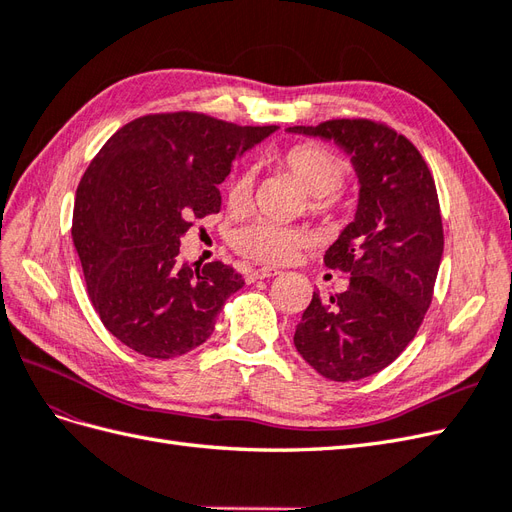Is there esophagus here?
<instances>
[{
    "label": "esophagus",
    "mask_w": 512,
    "mask_h": 512,
    "mask_svg": "<svg viewBox=\"0 0 512 512\" xmlns=\"http://www.w3.org/2000/svg\"><path fill=\"white\" fill-rule=\"evenodd\" d=\"M282 271H277L273 267H262V269H256L250 273V282H256V280H269V277H275L280 275Z\"/></svg>",
    "instance_id": "34e87169"
}]
</instances>
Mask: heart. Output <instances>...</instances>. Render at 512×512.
Instances as JSON below:
<instances>
[{
    "mask_svg": "<svg viewBox=\"0 0 512 512\" xmlns=\"http://www.w3.org/2000/svg\"><path fill=\"white\" fill-rule=\"evenodd\" d=\"M277 168H282L297 181L309 196L307 209L318 218H331L342 205L339 185L346 177V162L331 149L316 143H301L286 149L275 158ZM252 198V173L239 170L230 179L226 200L232 211H243ZM232 247L245 258L265 265H286L294 260L309 243L307 232L292 226L271 224L254 220L232 232Z\"/></svg>",
    "mask_w": 512,
    "mask_h": 512,
    "instance_id": "obj_1",
    "label": "heart"
}]
</instances>
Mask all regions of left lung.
<instances>
[{
  "instance_id": "1",
  "label": "left lung",
  "mask_w": 512,
  "mask_h": 512,
  "mask_svg": "<svg viewBox=\"0 0 512 512\" xmlns=\"http://www.w3.org/2000/svg\"><path fill=\"white\" fill-rule=\"evenodd\" d=\"M290 134L333 141L359 179L354 220L324 254L350 273L329 299L314 292L294 348L320 376L352 382L378 374L412 342L433 297L444 252L436 183L406 136L369 119L294 126Z\"/></svg>"
}]
</instances>
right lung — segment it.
<instances>
[{"label":"right lung","mask_w":512,"mask_h":512,"mask_svg":"<svg viewBox=\"0 0 512 512\" xmlns=\"http://www.w3.org/2000/svg\"><path fill=\"white\" fill-rule=\"evenodd\" d=\"M277 126H237L200 113L126 123L79 183L72 241L89 299L121 344L173 359L205 344L243 277L222 262L179 260L192 220L218 213V185Z\"/></svg>","instance_id":"obj_1"}]
</instances>
